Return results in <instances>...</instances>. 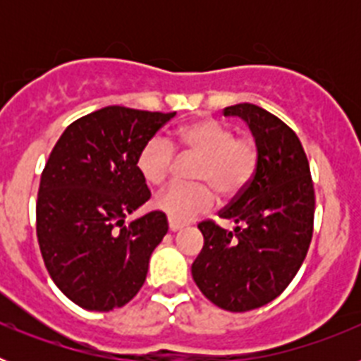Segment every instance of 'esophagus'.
Here are the masks:
<instances>
[{
  "mask_svg": "<svg viewBox=\"0 0 361 361\" xmlns=\"http://www.w3.org/2000/svg\"><path fill=\"white\" fill-rule=\"evenodd\" d=\"M184 224H180V222H177V220H171L170 219V231H178V229H183Z\"/></svg>",
  "mask_w": 361,
  "mask_h": 361,
  "instance_id": "obj_1",
  "label": "esophagus"
}]
</instances>
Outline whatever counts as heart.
<instances>
[{
	"mask_svg": "<svg viewBox=\"0 0 361 361\" xmlns=\"http://www.w3.org/2000/svg\"><path fill=\"white\" fill-rule=\"evenodd\" d=\"M173 148L199 155L193 178L209 182L222 195H235L250 183L258 161L251 139L233 137L231 128L215 119H195L177 128L170 141L155 135L142 146L137 171L145 183L161 186L170 177ZM209 185L173 184L155 199V208L171 220L186 222L213 206L215 191Z\"/></svg>",
	"mask_w": 361,
	"mask_h": 361,
	"instance_id": "b5f03b06",
	"label": "heart"
}]
</instances>
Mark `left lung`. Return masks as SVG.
Returning <instances> with one entry per match:
<instances>
[{
  "label": "left lung",
  "instance_id": "1",
  "mask_svg": "<svg viewBox=\"0 0 361 361\" xmlns=\"http://www.w3.org/2000/svg\"><path fill=\"white\" fill-rule=\"evenodd\" d=\"M224 116L247 124L257 168L219 215L235 222L233 231L199 224L204 245L191 275L209 302L245 312L269 304L298 273L312 237L314 190L302 142L288 124L251 103L228 106Z\"/></svg>",
  "mask_w": 361,
  "mask_h": 361
}]
</instances>
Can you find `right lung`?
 Wrapping results in <instances>:
<instances>
[{
	"label": "right lung",
	"mask_w": 361,
	"mask_h": 361,
	"mask_svg": "<svg viewBox=\"0 0 361 361\" xmlns=\"http://www.w3.org/2000/svg\"><path fill=\"white\" fill-rule=\"evenodd\" d=\"M173 116L104 106L70 124L44 164L37 242L54 283L79 307L114 311L145 283L168 220L162 212L126 220L149 199L137 155Z\"/></svg>",
	"instance_id": "1"
}]
</instances>
